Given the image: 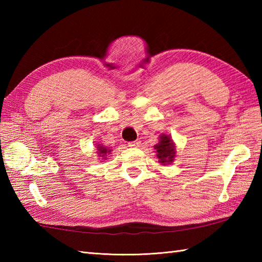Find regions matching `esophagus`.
Listing matches in <instances>:
<instances>
[{
    "mask_svg": "<svg viewBox=\"0 0 262 262\" xmlns=\"http://www.w3.org/2000/svg\"><path fill=\"white\" fill-rule=\"evenodd\" d=\"M128 146H130V147H140L141 146V142L140 141L130 142L129 144H128Z\"/></svg>",
    "mask_w": 262,
    "mask_h": 262,
    "instance_id": "esophagus-1",
    "label": "esophagus"
}]
</instances>
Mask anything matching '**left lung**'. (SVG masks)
Returning <instances> with one entry per match:
<instances>
[{"label":"left lung","instance_id":"8db88e82","mask_svg":"<svg viewBox=\"0 0 262 262\" xmlns=\"http://www.w3.org/2000/svg\"><path fill=\"white\" fill-rule=\"evenodd\" d=\"M154 149H157V157L159 162L162 165H169L174 161L177 151L176 144L171 135L161 134L159 137V143L154 145Z\"/></svg>","mask_w":262,"mask_h":262}]
</instances>
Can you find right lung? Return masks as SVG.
Wrapping results in <instances>:
<instances>
[{
  "label": "right lung",
  "instance_id": "obj_1",
  "mask_svg": "<svg viewBox=\"0 0 262 262\" xmlns=\"http://www.w3.org/2000/svg\"><path fill=\"white\" fill-rule=\"evenodd\" d=\"M96 145H97V152L96 153L98 154L99 158H101L102 162H104V161L107 160V157L110 154V152L113 151V149L105 147L103 144H101V143H98V144H96Z\"/></svg>",
  "mask_w": 262,
  "mask_h": 262
}]
</instances>
